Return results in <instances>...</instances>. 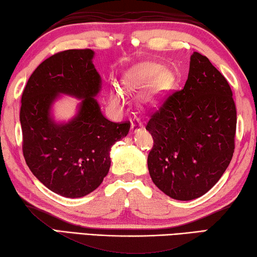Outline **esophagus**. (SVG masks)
Instances as JSON below:
<instances>
[{"mask_svg": "<svg viewBox=\"0 0 257 257\" xmlns=\"http://www.w3.org/2000/svg\"><path fill=\"white\" fill-rule=\"evenodd\" d=\"M131 127L134 132L139 131V130L142 127V123L139 118H133L132 123H131Z\"/></svg>", "mask_w": 257, "mask_h": 257, "instance_id": "34e87169", "label": "esophagus"}]
</instances>
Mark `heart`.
Listing matches in <instances>:
<instances>
[{
	"instance_id": "b5f03b06",
	"label": "heart",
	"mask_w": 257,
	"mask_h": 257,
	"mask_svg": "<svg viewBox=\"0 0 257 257\" xmlns=\"http://www.w3.org/2000/svg\"><path fill=\"white\" fill-rule=\"evenodd\" d=\"M170 80H171V77H170L167 71H163V68L161 65L145 64L133 70L128 74V77L124 81V88L127 92H139L141 89L147 88L149 85H152L154 82L153 94L147 97L151 101L154 96L163 92L168 87ZM110 98H111L113 103H118V102L121 101L123 95L118 89H113Z\"/></svg>"
}]
</instances>
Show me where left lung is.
<instances>
[{"mask_svg":"<svg viewBox=\"0 0 257 257\" xmlns=\"http://www.w3.org/2000/svg\"><path fill=\"white\" fill-rule=\"evenodd\" d=\"M149 117L153 183L180 201L206 194L234 153L236 109L226 79L195 51L184 88L169 94Z\"/></svg>","mask_w":257,"mask_h":257,"instance_id":"left-lung-1","label":"left lung"}]
</instances>
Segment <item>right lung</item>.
Listing matches in <instances>:
<instances>
[{
    "label": "right lung",
    "mask_w": 257,
    "mask_h": 257,
    "mask_svg": "<svg viewBox=\"0 0 257 257\" xmlns=\"http://www.w3.org/2000/svg\"><path fill=\"white\" fill-rule=\"evenodd\" d=\"M94 51L69 49L43 61L22 95L23 154L27 167L47 188L81 197L100 186L110 168L112 145L127 136L130 121L113 123L102 115L95 96L101 77ZM60 93L81 98L77 115L55 123L51 105Z\"/></svg>",
    "instance_id": "1"
}]
</instances>
